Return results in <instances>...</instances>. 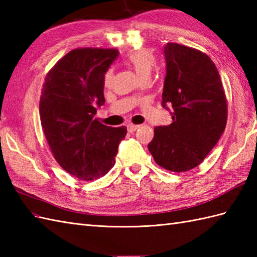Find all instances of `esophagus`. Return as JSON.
Instances as JSON below:
<instances>
[{
	"label": "esophagus",
	"mask_w": 257,
	"mask_h": 257,
	"mask_svg": "<svg viewBox=\"0 0 257 257\" xmlns=\"http://www.w3.org/2000/svg\"><path fill=\"white\" fill-rule=\"evenodd\" d=\"M139 127H140L139 124L130 123V124H128V125H127V129H128V132H129V133H135L136 130H137Z\"/></svg>",
	"instance_id": "34e87169"
}]
</instances>
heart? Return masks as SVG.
I'll list each match as a JSON object with an SVG mask.
<instances>
[{
    "label": "heart",
    "mask_w": 257,
    "mask_h": 257,
    "mask_svg": "<svg viewBox=\"0 0 257 257\" xmlns=\"http://www.w3.org/2000/svg\"><path fill=\"white\" fill-rule=\"evenodd\" d=\"M125 61L133 67L141 79L148 78L152 68L156 65V55L149 48H139L129 52L125 56ZM112 81V70L108 69L103 76V85L109 87Z\"/></svg>",
    "instance_id": "1"
}]
</instances>
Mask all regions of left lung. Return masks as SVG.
Returning <instances> with one entry per match:
<instances>
[{
	"label": "left lung",
	"mask_w": 257,
	"mask_h": 257,
	"mask_svg": "<svg viewBox=\"0 0 257 257\" xmlns=\"http://www.w3.org/2000/svg\"><path fill=\"white\" fill-rule=\"evenodd\" d=\"M162 106L172 122L155 128L148 149L157 165L171 172L198 167L219 141L227 121V102L212 59L195 48L168 43Z\"/></svg>",
	"instance_id": "obj_1"
}]
</instances>
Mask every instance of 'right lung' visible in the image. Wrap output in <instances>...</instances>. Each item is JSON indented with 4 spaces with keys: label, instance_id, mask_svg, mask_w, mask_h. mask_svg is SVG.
<instances>
[{
    "label": "right lung",
    "instance_id": "1",
    "mask_svg": "<svg viewBox=\"0 0 257 257\" xmlns=\"http://www.w3.org/2000/svg\"><path fill=\"white\" fill-rule=\"evenodd\" d=\"M116 48H76L47 73L40 98L41 123L52 154L65 171L83 181L99 179L114 166L127 134L94 119L105 103L103 76Z\"/></svg>",
    "mask_w": 257,
    "mask_h": 257
}]
</instances>
